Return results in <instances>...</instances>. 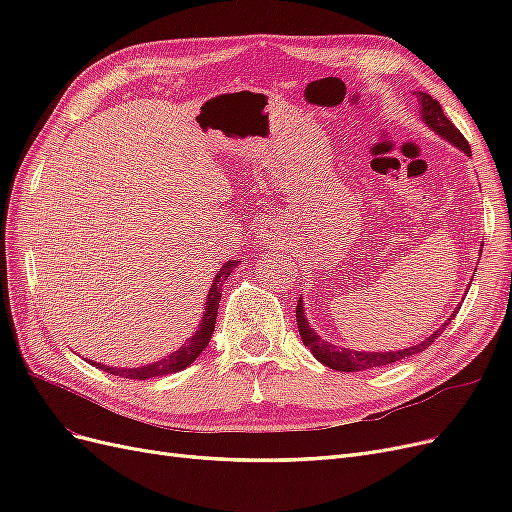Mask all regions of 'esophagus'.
Wrapping results in <instances>:
<instances>
[{
	"instance_id": "esophagus-1",
	"label": "esophagus",
	"mask_w": 512,
	"mask_h": 512,
	"mask_svg": "<svg viewBox=\"0 0 512 512\" xmlns=\"http://www.w3.org/2000/svg\"><path fill=\"white\" fill-rule=\"evenodd\" d=\"M260 237L265 241H271L275 237V232L271 228H260Z\"/></svg>"
}]
</instances>
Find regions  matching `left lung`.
Instances as JSON below:
<instances>
[{"label": "left lung", "mask_w": 512, "mask_h": 512, "mask_svg": "<svg viewBox=\"0 0 512 512\" xmlns=\"http://www.w3.org/2000/svg\"><path fill=\"white\" fill-rule=\"evenodd\" d=\"M416 98L421 100V113H423V121L427 123V126L431 130H436L440 136H444L448 143H453L455 147H459L463 153H468V156H472L470 151V145L466 141V136H463L455 126L453 121L448 119L442 111V106L438 100H433L429 94H423V91H418ZM457 312L451 314V318H448L442 327L431 333L425 342L416 344L412 348H406V350H395V352H359V350H348V348H337L333 344H327L322 342V339L309 329V322L307 318L303 316V303H301V297H299V303H297V327H299V333H301V339L303 344L312 350V354L316 356V359L320 363H324L331 369H337V371H365V369H371V367H382V365H391V363H397L401 359H406V356H412V354H418L423 352L425 348H429L436 339L444 333V329L451 324V320L455 318Z\"/></svg>", "instance_id": "left-lung-1"}]
</instances>
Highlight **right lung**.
I'll return each instance as SVG.
<instances>
[{
	"mask_svg": "<svg viewBox=\"0 0 512 512\" xmlns=\"http://www.w3.org/2000/svg\"><path fill=\"white\" fill-rule=\"evenodd\" d=\"M239 265V260H228L226 265L220 269V273L215 275L213 280V286L207 294V307H205V316H203V322H200V329L192 335V339L188 344H183L177 352H173L170 356H166V359L162 361H156L151 365H145V367H136V369H117V367H106V365H100V363H91L96 365L98 369H104L108 371V374L113 376H121V378H130V380H149V378H158V376H166V374H175V371H181L188 365H192L198 354L203 352L209 344V339L213 335V329H215V318H218V305H220V299H222V286L224 282L228 280V275L232 273V269H235Z\"/></svg>",
	"mask_w": 512,
	"mask_h": 512,
	"instance_id": "add662e5",
	"label": "right lung"
}]
</instances>
